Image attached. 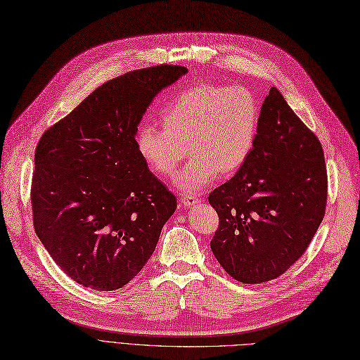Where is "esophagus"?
<instances>
[{"label":"esophagus","instance_id":"1","mask_svg":"<svg viewBox=\"0 0 360 360\" xmlns=\"http://www.w3.org/2000/svg\"><path fill=\"white\" fill-rule=\"evenodd\" d=\"M181 202H182L184 207H191V206H194L195 203L200 202V197L195 195V194H187V195L182 197Z\"/></svg>","mask_w":360,"mask_h":360}]
</instances>
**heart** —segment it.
Wrapping results in <instances>:
<instances>
[{"mask_svg": "<svg viewBox=\"0 0 360 360\" xmlns=\"http://www.w3.org/2000/svg\"><path fill=\"white\" fill-rule=\"evenodd\" d=\"M259 105L240 86L200 83L176 93L160 114L163 129L143 124L136 150L151 172L172 176L185 157L191 158L176 178L178 188L191 194L219 173L234 175L254 151L259 129Z\"/></svg>", "mask_w": 360, "mask_h": 360, "instance_id": "1", "label": "heart"}]
</instances>
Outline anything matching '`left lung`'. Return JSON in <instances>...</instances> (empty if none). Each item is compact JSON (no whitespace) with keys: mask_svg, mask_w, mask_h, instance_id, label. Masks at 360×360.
<instances>
[{"mask_svg":"<svg viewBox=\"0 0 360 360\" xmlns=\"http://www.w3.org/2000/svg\"><path fill=\"white\" fill-rule=\"evenodd\" d=\"M326 197L322 145L271 87L261 106L254 151L209 194L219 217L210 249L236 281H273L309 248L325 217Z\"/></svg>","mask_w":360,"mask_h":360,"instance_id":"left-lung-1","label":"left lung"}]
</instances>
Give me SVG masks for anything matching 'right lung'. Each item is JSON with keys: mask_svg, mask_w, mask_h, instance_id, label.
<instances>
[{"mask_svg": "<svg viewBox=\"0 0 360 360\" xmlns=\"http://www.w3.org/2000/svg\"><path fill=\"white\" fill-rule=\"evenodd\" d=\"M187 71L157 65L110 79L39 139L35 233L77 283L118 289L151 258L176 197L145 165L135 136L157 93Z\"/></svg>", "mask_w": 360, "mask_h": 360, "instance_id": "right-lung-1", "label": "right lung"}]
</instances>
